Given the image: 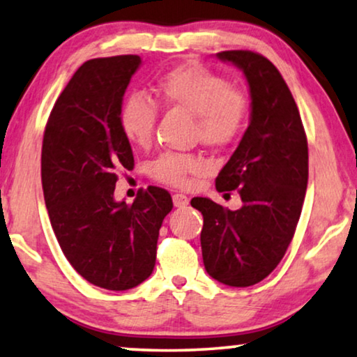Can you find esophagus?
Segmentation results:
<instances>
[{"instance_id": "34e87169", "label": "esophagus", "mask_w": 357, "mask_h": 357, "mask_svg": "<svg viewBox=\"0 0 357 357\" xmlns=\"http://www.w3.org/2000/svg\"><path fill=\"white\" fill-rule=\"evenodd\" d=\"M172 199H174V206H175V208H183V206H187L188 202H190L187 195H183V193H175L174 197H172Z\"/></svg>"}]
</instances>
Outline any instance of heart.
Masks as SVG:
<instances>
[{
  "mask_svg": "<svg viewBox=\"0 0 357 357\" xmlns=\"http://www.w3.org/2000/svg\"><path fill=\"white\" fill-rule=\"evenodd\" d=\"M155 99L162 107L195 116V136L209 148H224L238 139L248 120L250 104L245 92L229 86L222 76L195 63L175 66L155 81ZM120 128L131 144L146 146L153 139L158 107L148 97L131 94L120 107ZM208 170L203 158L167 153L151 165L159 182L187 187L193 175Z\"/></svg>",
  "mask_w": 357,
  "mask_h": 357,
  "instance_id": "b5f03b06",
  "label": "heart"
}]
</instances>
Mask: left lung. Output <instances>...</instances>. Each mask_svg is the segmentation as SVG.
Segmentation results:
<instances>
[{
  "mask_svg": "<svg viewBox=\"0 0 357 357\" xmlns=\"http://www.w3.org/2000/svg\"><path fill=\"white\" fill-rule=\"evenodd\" d=\"M245 76L250 123L216 178L218 192L237 190L231 211L209 198H193L203 214L202 252L208 275L247 287L270 275L294 237L309 180V148L286 81L268 58L248 50L216 53Z\"/></svg>",
  "mask_w": 357,
  "mask_h": 357,
  "instance_id": "8db88e82",
  "label": "left lung"
}]
</instances>
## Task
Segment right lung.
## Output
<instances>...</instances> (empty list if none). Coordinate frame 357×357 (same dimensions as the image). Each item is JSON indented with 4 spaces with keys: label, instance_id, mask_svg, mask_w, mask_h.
<instances>
[{
    "label": "right lung",
    "instance_id": "1",
    "mask_svg": "<svg viewBox=\"0 0 357 357\" xmlns=\"http://www.w3.org/2000/svg\"><path fill=\"white\" fill-rule=\"evenodd\" d=\"M138 55L89 60L53 105L42 144L50 222L71 266L91 284L126 291L148 280L159 229L172 211L167 190L148 187L131 204L114 198L116 169L135 165L120 107Z\"/></svg>",
    "mask_w": 357,
    "mask_h": 357
}]
</instances>
